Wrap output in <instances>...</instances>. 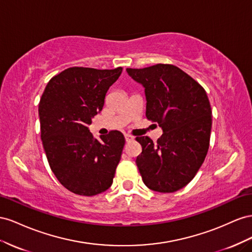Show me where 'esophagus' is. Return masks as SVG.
<instances>
[{
  "instance_id": "34e87169",
  "label": "esophagus",
  "mask_w": 252,
  "mask_h": 252,
  "mask_svg": "<svg viewBox=\"0 0 252 252\" xmlns=\"http://www.w3.org/2000/svg\"><path fill=\"white\" fill-rule=\"evenodd\" d=\"M125 137H126V142H130V141H132V140L134 139L133 136L130 135V134H126Z\"/></svg>"
}]
</instances>
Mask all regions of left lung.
Masks as SVG:
<instances>
[{
	"mask_svg": "<svg viewBox=\"0 0 252 252\" xmlns=\"http://www.w3.org/2000/svg\"><path fill=\"white\" fill-rule=\"evenodd\" d=\"M126 71L145 88L147 118L162 130L156 143L148 136L136 137L142 147L136 158L142 182L156 192H175L196 175L209 149L212 111L207 93L172 64Z\"/></svg>",
	"mask_w": 252,
	"mask_h": 252,
	"instance_id": "8db88e82",
	"label": "left lung"
}]
</instances>
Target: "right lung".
<instances>
[{
  "label": "right lung",
  "instance_id": "obj_1",
  "mask_svg": "<svg viewBox=\"0 0 252 252\" xmlns=\"http://www.w3.org/2000/svg\"><path fill=\"white\" fill-rule=\"evenodd\" d=\"M121 71L69 67L50 79L41 97V139L49 167L61 185L78 195H97L113 184L125 136L111 131L97 139L89 126Z\"/></svg>",
  "mask_w": 252,
  "mask_h": 252
}]
</instances>
